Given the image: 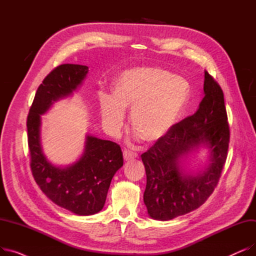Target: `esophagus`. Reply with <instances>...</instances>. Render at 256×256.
Instances as JSON below:
<instances>
[{
	"label": "esophagus",
	"instance_id": "1",
	"mask_svg": "<svg viewBox=\"0 0 256 256\" xmlns=\"http://www.w3.org/2000/svg\"><path fill=\"white\" fill-rule=\"evenodd\" d=\"M137 154L134 152L130 150H124V160H134L135 158H137Z\"/></svg>",
	"mask_w": 256,
	"mask_h": 256
}]
</instances>
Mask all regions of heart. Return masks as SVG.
I'll return each mask as SVG.
<instances>
[{
    "label": "heart",
    "instance_id": "obj_1",
    "mask_svg": "<svg viewBox=\"0 0 256 256\" xmlns=\"http://www.w3.org/2000/svg\"><path fill=\"white\" fill-rule=\"evenodd\" d=\"M189 98V86L180 76L160 67H137L124 72L114 85L113 96H100V115L106 128L117 134L130 124L147 142L163 139L176 124Z\"/></svg>",
    "mask_w": 256,
    "mask_h": 256
}]
</instances>
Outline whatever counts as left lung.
<instances>
[{"label": "left lung", "instance_id": "left-lung-1", "mask_svg": "<svg viewBox=\"0 0 256 256\" xmlns=\"http://www.w3.org/2000/svg\"><path fill=\"white\" fill-rule=\"evenodd\" d=\"M204 90L196 113L174 124L163 139L141 154L147 180L143 199L152 219L172 220L198 208L221 178L230 138L224 94L208 72ZM201 146L210 150L209 166L197 176L184 174L181 160Z\"/></svg>", "mask_w": 256, "mask_h": 256}]
</instances>
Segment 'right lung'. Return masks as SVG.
<instances>
[{"label":"right lung","mask_w":256,"mask_h":256,"mask_svg":"<svg viewBox=\"0 0 256 256\" xmlns=\"http://www.w3.org/2000/svg\"><path fill=\"white\" fill-rule=\"evenodd\" d=\"M88 66L62 64L54 68L39 85L26 118L31 170L36 184L57 206L78 216L100 212L116 171L122 167L120 146L112 141L86 137L80 158L65 168L50 164L40 143V115L60 98H66L80 85Z\"/></svg>","instance_id":"1"}]
</instances>
